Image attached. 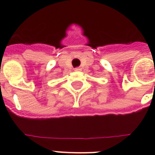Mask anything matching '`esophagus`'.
<instances>
[{
    "label": "esophagus",
    "mask_w": 155,
    "mask_h": 155,
    "mask_svg": "<svg viewBox=\"0 0 155 155\" xmlns=\"http://www.w3.org/2000/svg\"><path fill=\"white\" fill-rule=\"evenodd\" d=\"M80 70H81V69H80V67H76V68L75 69V71H80Z\"/></svg>",
    "instance_id": "34e87169"
}]
</instances>
